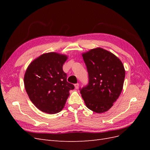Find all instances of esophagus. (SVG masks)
<instances>
[{
	"label": "esophagus",
	"mask_w": 150,
	"mask_h": 150,
	"mask_svg": "<svg viewBox=\"0 0 150 150\" xmlns=\"http://www.w3.org/2000/svg\"><path fill=\"white\" fill-rule=\"evenodd\" d=\"M79 84L78 83H77V84H74V87H75V88H76V89H78L79 88Z\"/></svg>",
	"instance_id": "obj_1"
}]
</instances>
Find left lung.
I'll return each mask as SVG.
<instances>
[{
  "label": "left lung",
  "mask_w": 150,
  "mask_h": 150,
  "mask_svg": "<svg viewBox=\"0 0 150 150\" xmlns=\"http://www.w3.org/2000/svg\"><path fill=\"white\" fill-rule=\"evenodd\" d=\"M87 67L89 84L81 89L86 106L96 113L112 106L123 88L124 65L114 54L96 47L82 54Z\"/></svg>",
  "instance_id": "left-lung-1"
}]
</instances>
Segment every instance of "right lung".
Masks as SVG:
<instances>
[{
    "label": "right lung",
    "mask_w": 150,
    "mask_h": 150,
    "mask_svg": "<svg viewBox=\"0 0 150 150\" xmlns=\"http://www.w3.org/2000/svg\"><path fill=\"white\" fill-rule=\"evenodd\" d=\"M66 54H42L32 61L25 71L24 87L29 99L40 111L56 114L64 108L73 84L67 82L62 66Z\"/></svg>",
    "instance_id": "right-lung-1"
}]
</instances>
